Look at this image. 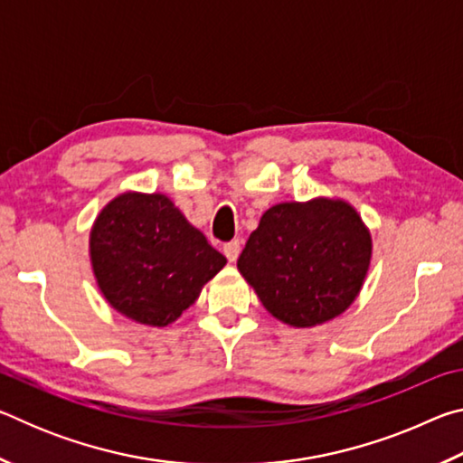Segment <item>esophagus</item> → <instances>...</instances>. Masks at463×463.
Listing matches in <instances>:
<instances>
[{
  "label": "esophagus",
  "mask_w": 463,
  "mask_h": 463,
  "mask_svg": "<svg viewBox=\"0 0 463 463\" xmlns=\"http://www.w3.org/2000/svg\"><path fill=\"white\" fill-rule=\"evenodd\" d=\"M222 250H224L226 260H229L231 263H232V261H237V260H239V253H241V242H239V241H231V242H226Z\"/></svg>",
  "instance_id": "34e87169"
}]
</instances>
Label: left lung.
Instances as JSON below:
<instances>
[{
	"mask_svg": "<svg viewBox=\"0 0 463 463\" xmlns=\"http://www.w3.org/2000/svg\"><path fill=\"white\" fill-rule=\"evenodd\" d=\"M372 232L343 198L281 202L268 208L237 261L265 310L294 328L341 317L372 265Z\"/></svg>",
	"mask_w": 463,
	"mask_h": 463,
	"instance_id": "left-lung-1",
	"label": "left lung"
}]
</instances>
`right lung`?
I'll return each mask as SVG.
<instances>
[{"mask_svg": "<svg viewBox=\"0 0 463 463\" xmlns=\"http://www.w3.org/2000/svg\"><path fill=\"white\" fill-rule=\"evenodd\" d=\"M90 261L101 296L145 326H167L226 265L165 194L122 192L90 231Z\"/></svg>", "mask_w": 463, "mask_h": 463, "instance_id": "obj_1", "label": "right lung"}]
</instances>
